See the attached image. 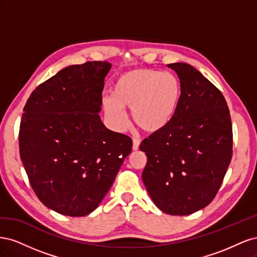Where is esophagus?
<instances>
[{
	"instance_id": "esophagus-1",
	"label": "esophagus",
	"mask_w": 257,
	"mask_h": 257,
	"mask_svg": "<svg viewBox=\"0 0 257 257\" xmlns=\"http://www.w3.org/2000/svg\"><path fill=\"white\" fill-rule=\"evenodd\" d=\"M139 145H141V141H139V139H137V138H134L133 139V150L134 151L139 149Z\"/></svg>"
}]
</instances>
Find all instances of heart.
Returning a JSON list of instances; mask_svg holds the SVG:
<instances>
[{"mask_svg":"<svg viewBox=\"0 0 257 257\" xmlns=\"http://www.w3.org/2000/svg\"><path fill=\"white\" fill-rule=\"evenodd\" d=\"M180 82L172 73L138 68L120 76L112 88V98L103 99L104 111L112 127L123 131L127 124L123 108L132 109L137 125L149 133L164 128L174 116Z\"/></svg>","mask_w":257,"mask_h":257,"instance_id":"obj_1","label":"heart"}]
</instances>
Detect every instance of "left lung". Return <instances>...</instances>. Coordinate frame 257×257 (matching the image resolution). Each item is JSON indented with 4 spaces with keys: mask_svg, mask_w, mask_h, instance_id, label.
Listing matches in <instances>:
<instances>
[{
    "mask_svg": "<svg viewBox=\"0 0 257 257\" xmlns=\"http://www.w3.org/2000/svg\"><path fill=\"white\" fill-rule=\"evenodd\" d=\"M180 79L181 94L167 125L142 142L146 189L157 207L188 215L215 197L232 154L230 113L221 91L195 67L168 64Z\"/></svg>",
    "mask_w": 257,
    "mask_h": 257,
    "instance_id": "1",
    "label": "left lung"
}]
</instances>
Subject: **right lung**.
I'll use <instances>...</instances> for the list:
<instances>
[{"label": "right lung", "mask_w": 257, "mask_h": 257, "mask_svg": "<svg viewBox=\"0 0 257 257\" xmlns=\"http://www.w3.org/2000/svg\"><path fill=\"white\" fill-rule=\"evenodd\" d=\"M110 68L106 61L67 66L38 85L23 108V167L38 199L63 215L95 210L132 151V139L108 130L98 114Z\"/></svg>", "instance_id": "right-lung-1"}]
</instances>
